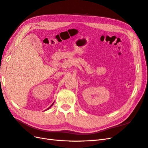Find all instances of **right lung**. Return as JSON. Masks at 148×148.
<instances>
[{
    "instance_id": "1",
    "label": "right lung",
    "mask_w": 148,
    "mask_h": 148,
    "mask_svg": "<svg viewBox=\"0 0 148 148\" xmlns=\"http://www.w3.org/2000/svg\"><path fill=\"white\" fill-rule=\"evenodd\" d=\"M53 104H52V105H51V106L50 107H49V108H47V109H46V110H48V109H50V108H51V107L52 106V105H53Z\"/></svg>"
}]
</instances>
